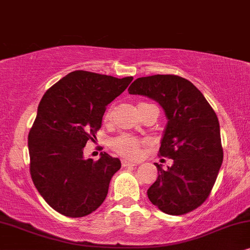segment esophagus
Masks as SVG:
<instances>
[{"instance_id":"obj_1","label":"esophagus","mask_w":250,"mask_h":250,"mask_svg":"<svg viewBox=\"0 0 250 250\" xmlns=\"http://www.w3.org/2000/svg\"><path fill=\"white\" fill-rule=\"evenodd\" d=\"M121 164H122V167H134V166H137V164H136V162L129 161V160H125V159L122 160Z\"/></svg>"}]
</instances>
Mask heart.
<instances>
[{
	"mask_svg": "<svg viewBox=\"0 0 250 250\" xmlns=\"http://www.w3.org/2000/svg\"><path fill=\"white\" fill-rule=\"evenodd\" d=\"M145 105H151L146 104V103H143V104H139V106H145ZM138 106V107H139ZM113 112H114V106H109V107L106 109L104 114V120L105 121H109L112 119ZM143 145H144V142L141 141L139 138H136L134 136L129 134H122L112 139L111 146L114 151L118 153L119 155L123 156L125 159H137L139 155H141Z\"/></svg>",
	"mask_w": 250,
	"mask_h": 250,
	"instance_id": "heart-1",
	"label": "heart"
}]
</instances>
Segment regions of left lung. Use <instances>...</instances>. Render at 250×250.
Wrapping results in <instances>:
<instances>
[{
	"label": "left lung",
	"mask_w": 250,
	"mask_h": 250,
	"mask_svg": "<svg viewBox=\"0 0 250 250\" xmlns=\"http://www.w3.org/2000/svg\"><path fill=\"white\" fill-rule=\"evenodd\" d=\"M130 95L154 99L168 118L159 155L174 160L147 189V197L160 210L184 215L207 200L223 162L217 115L201 91L182 76L166 74L138 78Z\"/></svg>",
	"instance_id": "left-lung-1"
}]
</instances>
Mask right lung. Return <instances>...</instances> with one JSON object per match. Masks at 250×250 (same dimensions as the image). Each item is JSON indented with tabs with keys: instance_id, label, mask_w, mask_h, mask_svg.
<instances>
[{
	"instance_id": "obj_1",
	"label": "right lung",
	"mask_w": 250,
	"mask_h": 250,
	"mask_svg": "<svg viewBox=\"0 0 250 250\" xmlns=\"http://www.w3.org/2000/svg\"><path fill=\"white\" fill-rule=\"evenodd\" d=\"M132 79L74 71L43 95L28 134L29 172L42 198L59 214L83 217L106 199L121 162L106 152L97 161L84 160L83 148L96 139L106 106Z\"/></svg>"
}]
</instances>
